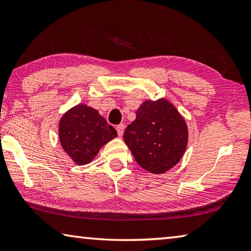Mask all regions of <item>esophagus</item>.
Segmentation results:
<instances>
[{
  "label": "esophagus",
  "mask_w": 251,
  "mask_h": 251,
  "mask_svg": "<svg viewBox=\"0 0 251 251\" xmlns=\"http://www.w3.org/2000/svg\"><path fill=\"white\" fill-rule=\"evenodd\" d=\"M124 129H125V125L124 124H120L116 126V130H117V134L120 137H122L123 134H124Z\"/></svg>",
  "instance_id": "obj_1"
}]
</instances>
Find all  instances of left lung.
I'll list each match as a JSON object with an SVG mask.
<instances>
[{
  "mask_svg": "<svg viewBox=\"0 0 251 251\" xmlns=\"http://www.w3.org/2000/svg\"><path fill=\"white\" fill-rule=\"evenodd\" d=\"M124 141L137 164L155 175L179 163L188 144V127L176 106L167 99L146 100L127 126Z\"/></svg>",
  "mask_w": 251,
  "mask_h": 251,
  "instance_id": "1",
  "label": "left lung"
}]
</instances>
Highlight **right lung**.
Here are the masks:
<instances>
[{
  "mask_svg": "<svg viewBox=\"0 0 251 251\" xmlns=\"http://www.w3.org/2000/svg\"><path fill=\"white\" fill-rule=\"evenodd\" d=\"M117 131L107 124L99 110L79 103L63 114L58 123L59 144L78 166L90 164Z\"/></svg>",
  "mask_w": 251,
  "mask_h": 251,
  "instance_id": "add662e5",
  "label": "right lung"
}]
</instances>
